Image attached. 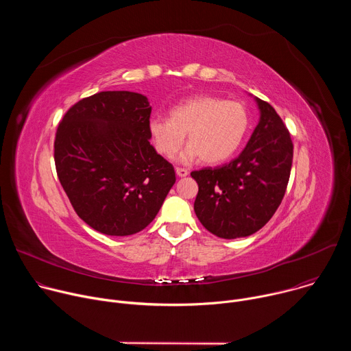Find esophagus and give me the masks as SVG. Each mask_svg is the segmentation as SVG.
I'll return each mask as SVG.
<instances>
[{
	"instance_id": "obj_1",
	"label": "esophagus",
	"mask_w": 351,
	"mask_h": 351,
	"mask_svg": "<svg viewBox=\"0 0 351 351\" xmlns=\"http://www.w3.org/2000/svg\"><path fill=\"white\" fill-rule=\"evenodd\" d=\"M175 171H176V175H178L179 178H184V176L189 175V171H187L186 168H176Z\"/></svg>"
}]
</instances>
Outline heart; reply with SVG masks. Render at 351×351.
<instances>
[{
  "label": "heart",
  "mask_w": 351,
  "mask_h": 351,
  "mask_svg": "<svg viewBox=\"0 0 351 351\" xmlns=\"http://www.w3.org/2000/svg\"><path fill=\"white\" fill-rule=\"evenodd\" d=\"M250 126L245 107L214 95H194L169 111V118L153 117L148 122L158 152L172 157L183 145L186 133L189 147L180 154L184 164L202 158L206 164L228 160L240 147Z\"/></svg>",
  "instance_id": "b5f03b06"
}]
</instances>
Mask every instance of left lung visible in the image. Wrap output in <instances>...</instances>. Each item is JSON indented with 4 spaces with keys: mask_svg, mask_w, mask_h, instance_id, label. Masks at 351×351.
Instances as JSON below:
<instances>
[{
    "mask_svg": "<svg viewBox=\"0 0 351 351\" xmlns=\"http://www.w3.org/2000/svg\"><path fill=\"white\" fill-rule=\"evenodd\" d=\"M260 121L237 158L191 172L198 184L194 213L213 234L245 237L260 230L280 206L293 162L290 133L274 107L254 98Z\"/></svg>",
    "mask_w": 351,
    "mask_h": 351,
    "instance_id": "1",
    "label": "left lung"
}]
</instances>
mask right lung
Segmentation results:
<instances>
[{
  "label": "right lung",
  "instance_id": "add662e5",
  "mask_svg": "<svg viewBox=\"0 0 351 351\" xmlns=\"http://www.w3.org/2000/svg\"><path fill=\"white\" fill-rule=\"evenodd\" d=\"M152 107L133 91H101L64 115L54 141L58 179L90 228L108 236L143 230L175 184V169L149 144Z\"/></svg>",
  "mask_w": 351,
  "mask_h": 351
}]
</instances>
